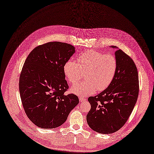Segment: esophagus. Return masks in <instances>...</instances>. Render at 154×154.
I'll use <instances>...</instances> for the list:
<instances>
[{
  "label": "esophagus",
  "mask_w": 154,
  "mask_h": 154,
  "mask_svg": "<svg viewBox=\"0 0 154 154\" xmlns=\"http://www.w3.org/2000/svg\"><path fill=\"white\" fill-rule=\"evenodd\" d=\"M79 101L81 102H84V101H86L87 99L85 98H82V97H79Z\"/></svg>",
  "instance_id": "34e87169"
}]
</instances>
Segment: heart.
<instances>
[{"label": "heart", "mask_w": 154, "mask_h": 154, "mask_svg": "<svg viewBox=\"0 0 154 154\" xmlns=\"http://www.w3.org/2000/svg\"><path fill=\"white\" fill-rule=\"evenodd\" d=\"M78 63L67 61L64 65V73L71 84L77 83L85 73V81L73 85L71 91L81 97L102 91L112 82L117 70V61L111 54L95 50H87L78 57Z\"/></svg>", "instance_id": "b5f03b06"}]
</instances>
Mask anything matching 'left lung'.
I'll use <instances>...</instances> for the list:
<instances>
[{
    "label": "left lung",
    "mask_w": 154,
    "mask_h": 154,
    "mask_svg": "<svg viewBox=\"0 0 154 154\" xmlns=\"http://www.w3.org/2000/svg\"><path fill=\"white\" fill-rule=\"evenodd\" d=\"M115 55L117 70L112 82L102 93L88 99L91 109L87 115V123L101 134H111L123 127L139 95V76L134 62L121 50H116Z\"/></svg>",
    "instance_id": "left-lung-1"
}]
</instances>
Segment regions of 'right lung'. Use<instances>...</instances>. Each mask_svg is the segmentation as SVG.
<instances>
[{
  "instance_id": "add662e5",
  "label": "right lung",
  "mask_w": 154,
  "mask_h": 154,
  "mask_svg": "<svg viewBox=\"0 0 154 154\" xmlns=\"http://www.w3.org/2000/svg\"><path fill=\"white\" fill-rule=\"evenodd\" d=\"M75 52L72 45L50 42L34 48L24 63L19 81L21 102L27 117L40 128L60 126L79 103L76 95L64 94L69 85L64 65Z\"/></svg>"
}]
</instances>
